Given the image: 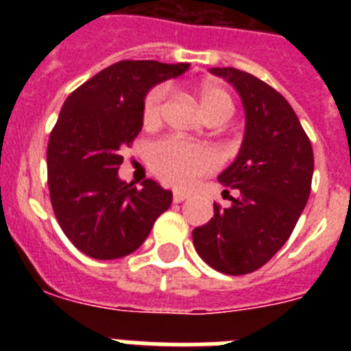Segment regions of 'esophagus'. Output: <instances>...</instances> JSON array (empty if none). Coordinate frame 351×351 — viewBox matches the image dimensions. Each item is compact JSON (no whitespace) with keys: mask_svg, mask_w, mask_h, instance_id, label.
I'll use <instances>...</instances> for the list:
<instances>
[{"mask_svg":"<svg viewBox=\"0 0 351 351\" xmlns=\"http://www.w3.org/2000/svg\"><path fill=\"white\" fill-rule=\"evenodd\" d=\"M186 198H190V193H188V191H179V190L173 191V202L176 204L184 202Z\"/></svg>","mask_w":351,"mask_h":351,"instance_id":"esophagus-1","label":"esophagus"}]
</instances>
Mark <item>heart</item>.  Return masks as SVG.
I'll use <instances>...</instances> for the list:
<instances>
[{
  "label": "heart",
  "mask_w": 351,
  "mask_h": 351,
  "mask_svg": "<svg viewBox=\"0 0 351 351\" xmlns=\"http://www.w3.org/2000/svg\"><path fill=\"white\" fill-rule=\"evenodd\" d=\"M198 101L207 117L216 114H232V98L228 91L216 84L204 82L197 88ZM167 100L165 88H154L145 96L142 121L145 126H156L163 117ZM149 165L167 184L190 188L198 178L218 165V154L209 147L186 144L182 141L158 142L149 151Z\"/></svg>",
  "instance_id": "1"
}]
</instances>
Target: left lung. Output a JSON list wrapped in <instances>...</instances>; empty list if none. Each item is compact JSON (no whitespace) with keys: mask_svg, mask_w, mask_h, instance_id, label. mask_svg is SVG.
Here are the masks:
<instances>
[{"mask_svg":"<svg viewBox=\"0 0 351 351\" xmlns=\"http://www.w3.org/2000/svg\"><path fill=\"white\" fill-rule=\"evenodd\" d=\"M209 71L239 93L246 125L237 156L218 176L239 197H230L228 209L214 204V218L195 228L193 244L207 265L243 276L267 263L291 235L311 193L315 160L299 117L280 93L237 68Z\"/></svg>","mask_w":351,"mask_h":351,"instance_id":"8db88e82","label":"left lung"}]
</instances>
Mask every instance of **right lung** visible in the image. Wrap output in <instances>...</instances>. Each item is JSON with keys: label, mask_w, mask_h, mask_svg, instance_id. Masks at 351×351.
<instances>
[{"label": "right lung", "mask_w": 351, "mask_h": 351, "mask_svg": "<svg viewBox=\"0 0 351 351\" xmlns=\"http://www.w3.org/2000/svg\"><path fill=\"white\" fill-rule=\"evenodd\" d=\"M190 64L119 61L84 82L61 107L49 138V191L64 235L96 260L126 256L142 246L172 204V191L145 179L119 178L121 149L141 133L145 96Z\"/></svg>", "instance_id": "obj_1"}]
</instances>
